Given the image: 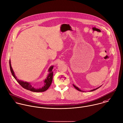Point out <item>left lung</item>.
<instances>
[{"label":"left lung","mask_w":123,"mask_h":123,"mask_svg":"<svg viewBox=\"0 0 123 123\" xmlns=\"http://www.w3.org/2000/svg\"><path fill=\"white\" fill-rule=\"evenodd\" d=\"M73 85H74V88H75V89H76L77 90H78V91H82L80 89H79V88H78V87H76L75 85H74V84H73ZM101 86H100V87H98V88H96V89H93V90H91V91H90L91 92V91H94V90H97V89H98V88H99ZM82 92H83V91H82Z\"/></svg>","instance_id":"8db88e82"}]
</instances>
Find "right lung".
I'll list each match as a JSON object with an SVG mask.
<instances>
[{
	"label": "right lung",
	"mask_w": 123,
	"mask_h": 123,
	"mask_svg": "<svg viewBox=\"0 0 123 123\" xmlns=\"http://www.w3.org/2000/svg\"><path fill=\"white\" fill-rule=\"evenodd\" d=\"M9 66H10V69L11 73L13 75V76L14 77V78L16 79V80L18 82V83L24 89H27L28 90H30L31 92H43L45 91H46L50 86V85L51 84V82L52 81V77H53V72H52V69L53 68V66H52L49 67V74L47 77V79H46L44 80V85L40 88H35L34 87H33L30 83L27 82H23L20 80H19L16 77L14 73L13 72V70L12 68L11 65V62H10V60H9Z\"/></svg>",
	"instance_id": "obj_1"
}]
</instances>
